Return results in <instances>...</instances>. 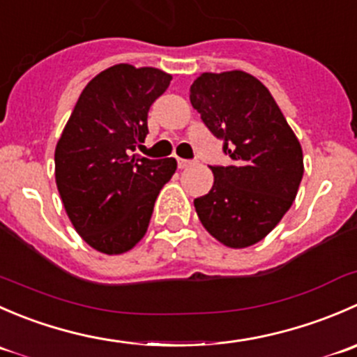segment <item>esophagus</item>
I'll list each match as a JSON object with an SVG mask.
<instances>
[{
	"label": "esophagus",
	"instance_id": "obj_1",
	"mask_svg": "<svg viewBox=\"0 0 357 357\" xmlns=\"http://www.w3.org/2000/svg\"><path fill=\"white\" fill-rule=\"evenodd\" d=\"M193 164H195V162H193V160H185V158H178L179 169H186V167H190V165H193Z\"/></svg>",
	"mask_w": 357,
	"mask_h": 357
}]
</instances>
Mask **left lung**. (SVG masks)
Here are the masks:
<instances>
[{
	"mask_svg": "<svg viewBox=\"0 0 357 357\" xmlns=\"http://www.w3.org/2000/svg\"><path fill=\"white\" fill-rule=\"evenodd\" d=\"M190 102L233 160L211 165L214 185L193 200L200 222L222 245H254L294 204L304 174L301 143L269 89L243 70L204 72Z\"/></svg>",
	"mask_w": 357,
	"mask_h": 357,
	"instance_id": "1",
	"label": "left lung"
}]
</instances>
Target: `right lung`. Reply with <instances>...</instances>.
Wrapping results in <instances>:
<instances>
[{
  "mask_svg": "<svg viewBox=\"0 0 357 357\" xmlns=\"http://www.w3.org/2000/svg\"><path fill=\"white\" fill-rule=\"evenodd\" d=\"M171 74L119 63L86 84L55 149V179L75 231L89 247L117 255L145 236L174 158L132 155L149 135V110Z\"/></svg>",
  "mask_w": 357,
  "mask_h": 357,
  "instance_id": "obj_1",
  "label": "right lung"
}]
</instances>
